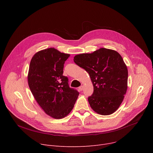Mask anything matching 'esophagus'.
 Segmentation results:
<instances>
[{
	"label": "esophagus",
	"mask_w": 153,
	"mask_h": 153,
	"mask_svg": "<svg viewBox=\"0 0 153 153\" xmlns=\"http://www.w3.org/2000/svg\"><path fill=\"white\" fill-rule=\"evenodd\" d=\"M83 89H84V86L83 85H81V86L79 87V90L81 91H82L83 90Z\"/></svg>",
	"instance_id": "esophagus-1"
}]
</instances>
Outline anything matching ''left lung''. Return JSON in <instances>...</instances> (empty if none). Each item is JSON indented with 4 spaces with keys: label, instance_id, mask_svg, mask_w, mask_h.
I'll list each match as a JSON object with an SVG mask.
<instances>
[{
    "label": "left lung",
    "instance_id": "left-lung-1",
    "mask_svg": "<svg viewBox=\"0 0 153 153\" xmlns=\"http://www.w3.org/2000/svg\"><path fill=\"white\" fill-rule=\"evenodd\" d=\"M74 61L90 76L94 92L88 101L92 110L102 115L114 113L128 87V69L121 55L102 48L92 53L76 55Z\"/></svg>",
    "mask_w": 153,
    "mask_h": 153
}]
</instances>
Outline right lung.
Instances as JSON below:
<instances>
[{
    "label": "right lung",
    "instance_id": "1",
    "mask_svg": "<svg viewBox=\"0 0 153 153\" xmlns=\"http://www.w3.org/2000/svg\"><path fill=\"white\" fill-rule=\"evenodd\" d=\"M69 56L50 48L37 52L30 64V91L45 113L55 119L70 113L79 94L69 87L68 77L62 75L64 62Z\"/></svg>",
    "mask_w": 153,
    "mask_h": 153
}]
</instances>
